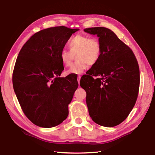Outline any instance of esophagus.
Returning a JSON list of instances; mask_svg holds the SVG:
<instances>
[{
    "instance_id": "obj_1",
    "label": "esophagus",
    "mask_w": 155,
    "mask_h": 155,
    "mask_svg": "<svg viewBox=\"0 0 155 155\" xmlns=\"http://www.w3.org/2000/svg\"><path fill=\"white\" fill-rule=\"evenodd\" d=\"M81 77L80 75H78V77H77V81H78V83H80V81H81Z\"/></svg>"
}]
</instances>
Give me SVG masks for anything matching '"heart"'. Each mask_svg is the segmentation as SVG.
I'll return each instance as SVG.
<instances>
[{"mask_svg":"<svg viewBox=\"0 0 155 155\" xmlns=\"http://www.w3.org/2000/svg\"><path fill=\"white\" fill-rule=\"evenodd\" d=\"M67 45L69 51L63 50L60 54L62 64L66 67L71 66L74 55L77 61L66 71V74H82L88 65L92 66L97 63L101 56L102 45L97 38L77 35L70 39Z\"/></svg>","mask_w":155,"mask_h":155,"instance_id":"obj_1","label":"heart"}]
</instances>
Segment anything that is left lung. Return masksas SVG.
I'll list each match as a JSON object with an SVG mask.
<instances>
[{
    "label": "left lung",
    "mask_w": 155,
    "mask_h": 155,
    "mask_svg": "<svg viewBox=\"0 0 155 155\" xmlns=\"http://www.w3.org/2000/svg\"><path fill=\"white\" fill-rule=\"evenodd\" d=\"M102 45L97 63L85 75L86 103L89 116L100 126L114 127L124 122L134 107L140 86V71L132 50L111 29L90 27ZM93 76H96L94 79Z\"/></svg>",
    "instance_id": "1"
}]
</instances>
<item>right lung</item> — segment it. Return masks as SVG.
Returning <instances> with one entry per match:
<instances>
[{
    "label": "right lung",
    "mask_w": 155,
    "mask_h": 155,
    "mask_svg": "<svg viewBox=\"0 0 155 155\" xmlns=\"http://www.w3.org/2000/svg\"><path fill=\"white\" fill-rule=\"evenodd\" d=\"M78 30L65 26L41 30L19 51L13 72V89L24 114L36 126L52 128L68 116L78 84L69 75L59 77L64 70L60 54Z\"/></svg>",
    "instance_id": "add662e5"
}]
</instances>
